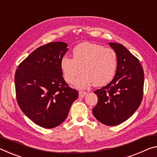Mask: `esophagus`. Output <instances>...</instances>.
I'll use <instances>...</instances> for the list:
<instances>
[{"label": "esophagus", "mask_w": 157, "mask_h": 157, "mask_svg": "<svg viewBox=\"0 0 157 157\" xmlns=\"http://www.w3.org/2000/svg\"><path fill=\"white\" fill-rule=\"evenodd\" d=\"M86 94V92L85 91H79V96L81 97V98H83Z\"/></svg>", "instance_id": "34e87169"}]
</instances>
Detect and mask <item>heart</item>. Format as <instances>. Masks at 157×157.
Returning a JSON list of instances; mask_svg holds the SVG:
<instances>
[{"instance_id":"b5f03b06","label":"heart","mask_w":157,"mask_h":157,"mask_svg":"<svg viewBox=\"0 0 157 157\" xmlns=\"http://www.w3.org/2000/svg\"><path fill=\"white\" fill-rule=\"evenodd\" d=\"M117 65V55L113 49L88 42L75 47L73 58L64 56L60 62L63 78L69 84L74 82L82 68L84 73L75 83L80 89L87 88L93 84L100 86L108 83L115 74Z\"/></svg>"}]
</instances>
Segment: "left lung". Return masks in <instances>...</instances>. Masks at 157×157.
<instances>
[{
	"label": "left lung",
	"instance_id": "obj_1",
	"mask_svg": "<svg viewBox=\"0 0 157 157\" xmlns=\"http://www.w3.org/2000/svg\"><path fill=\"white\" fill-rule=\"evenodd\" d=\"M117 55L116 74L110 83L94 91L98 103L92 110L97 120L117 126L131 117L143 95L144 72L141 64L122 44L109 43Z\"/></svg>",
	"mask_w": 157,
	"mask_h": 157
}]
</instances>
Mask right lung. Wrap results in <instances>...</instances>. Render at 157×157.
<instances>
[{"label": "right lung", "mask_w": 157, "mask_h": 157, "mask_svg": "<svg viewBox=\"0 0 157 157\" xmlns=\"http://www.w3.org/2000/svg\"><path fill=\"white\" fill-rule=\"evenodd\" d=\"M68 44L53 42L37 48L19 64L14 76L17 103L21 111L41 127L63 122L78 92L63 78L60 62Z\"/></svg>", "instance_id": "1"}]
</instances>
